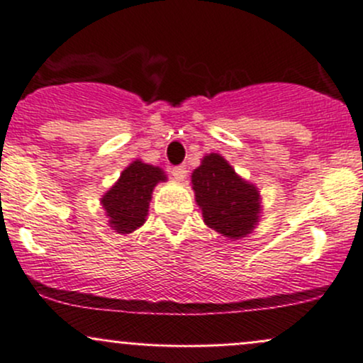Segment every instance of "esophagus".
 <instances>
[{
  "label": "esophagus",
  "mask_w": 363,
  "mask_h": 363,
  "mask_svg": "<svg viewBox=\"0 0 363 363\" xmlns=\"http://www.w3.org/2000/svg\"><path fill=\"white\" fill-rule=\"evenodd\" d=\"M186 164H179V167L172 168V175L175 177V181H184L186 179Z\"/></svg>",
  "instance_id": "esophagus-1"
}]
</instances>
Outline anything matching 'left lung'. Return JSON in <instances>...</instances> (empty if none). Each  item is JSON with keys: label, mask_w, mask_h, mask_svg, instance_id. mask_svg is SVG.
<instances>
[{"label": "left lung", "mask_w": 363, "mask_h": 363, "mask_svg": "<svg viewBox=\"0 0 363 363\" xmlns=\"http://www.w3.org/2000/svg\"><path fill=\"white\" fill-rule=\"evenodd\" d=\"M191 188L208 228L228 240L255 232L263 211L259 189L240 177L221 155L203 156L191 174Z\"/></svg>", "instance_id": "obj_1"}]
</instances>
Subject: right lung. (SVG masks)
<instances>
[{
	"label": "right lung",
	"mask_w": 363,
	"mask_h": 363,
	"mask_svg": "<svg viewBox=\"0 0 363 363\" xmlns=\"http://www.w3.org/2000/svg\"><path fill=\"white\" fill-rule=\"evenodd\" d=\"M167 181L163 168L135 160L121 172L119 179L100 199L108 226L117 233L135 232L147 221L149 203L158 182Z\"/></svg>",
	"instance_id": "1"
}]
</instances>
